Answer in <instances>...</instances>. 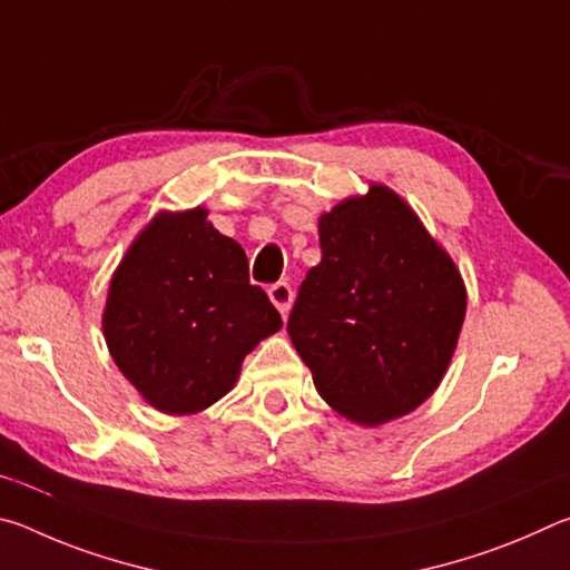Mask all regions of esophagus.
Returning <instances> with one entry per match:
<instances>
[{"instance_id": "1", "label": "esophagus", "mask_w": 570, "mask_h": 570, "mask_svg": "<svg viewBox=\"0 0 570 570\" xmlns=\"http://www.w3.org/2000/svg\"><path fill=\"white\" fill-rule=\"evenodd\" d=\"M268 298H272L278 312L286 316L288 308H292V302H294V292L286 282H276V284L268 286Z\"/></svg>"}]
</instances>
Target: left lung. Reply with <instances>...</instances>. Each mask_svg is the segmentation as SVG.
Instances as JSON below:
<instances>
[{
  "label": "left lung",
  "instance_id": "8db88e82",
  "mask_svg": "<svg viewBox=\"0 0 570 570\" xmlns=\"http://www.w3.org/2000/svg\"><path fill=\"white\" fill-rule=\"evenodd\" d=\"M320 244L286 332L336 412L360 424L402 417L435 392L455 352L458 268L384 186L324 214Z\"/></svg>",
  "mask_w": 570,
  "mask_h": 570
}]
</instances>
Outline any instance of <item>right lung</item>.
<instances>
[{"label": "right lung", "instance_id": "right-lung-1", "mask_svg": "<svg viewBox=\"0 0 570 570\" xmlns=\"http://www.w3.org/2000/svg\"><path fill=\"white\" fill-rule=\"evenodd\" d=\"M204 208L160 214L135 238L110 282L105 340L153 407L206 410L234 387L240 362L282 330L244 248L208 224Z\"/></svg>", "mask_w": 570, "mask_h": 570}]
</instances>
